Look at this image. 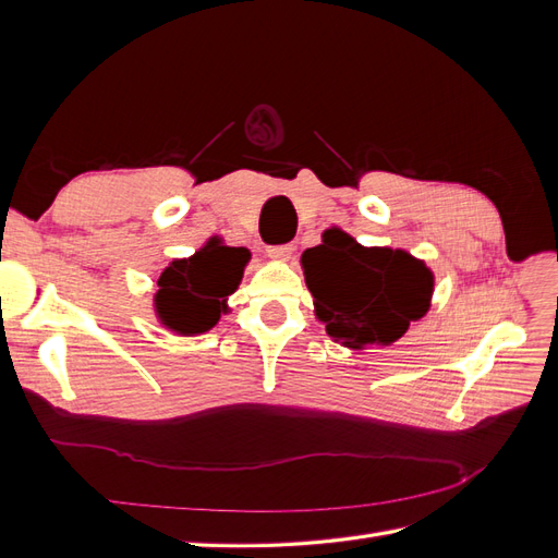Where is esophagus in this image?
Listing matches in <instances>:
<instances>
[{
	"label": "esophagus",
	"mask_w": 558,
	"mask_h": 558,
	"mask_svg": "<svg viewBox=\"0 0 558 558\" xmlns=\"http://www.w3.org/2000/svg\"><path fill=\"white\" fill-rule=\"evenodd\" d=\"M293 253V244H281V246H269L267 256L272 260H289Z\"/></svg>",
	"instance_id": "34e87169"
}]
</instances>
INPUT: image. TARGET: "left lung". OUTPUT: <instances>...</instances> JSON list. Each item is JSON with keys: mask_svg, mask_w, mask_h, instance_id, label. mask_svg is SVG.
Segmentation results:
<instances>
[{"mask_svg": "<svg viewBox=\"0 0 558 558\" xmlns=\"http://www.w3.org/2000/svg\"><path fill=\"white\" fill-rule=\"evenodd\" d=\"M300 265L316 318L342 347L393 344L430 310L435 275L404 248L363 246L332 226Z\"/></svg>", "mask_w": 558, "mask_h": 558, "instance_id": "obj_1", "label": "left lung"}]
</instances>
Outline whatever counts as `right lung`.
I'll return each mask as SVG.
<instances>
[{"label":"right lung","mask_w":558,"mask_h":558,"mask_svg":"<svg viewBox=\"0 0 558 558\" xmlns=\"http://www.w3.org/2000/svg\"><path fill=\"white\" fill-rule=\"evenodd\" d=\"M248 260V248L228 246L218 234L193 256L174 258L162 269L154 295L160 324L183 337L209 332L230 312L228 295L238 291Z\"/></svg>","instance_id":"add662e5"}]
</instances>
